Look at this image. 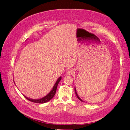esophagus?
Wrapping results in <instances>:
<instances>
[{
	"label": "esophagus",
	"instance_id": "esophagus-1",
	"mask_svg": "<svg viewBox=\"0 0 130 130\" xmlns=\"http://www.w3.org/2000/svg\"><path fill=\"white\" fill-rule=\"evenodd\" d=\"M74 73V70L73 69H71L67 72V74L68 75H72Z\"/></svg>",
	"mask_w": 130,
	"mask_h": 130
}]
</instances>
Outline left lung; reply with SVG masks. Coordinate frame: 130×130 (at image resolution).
Instances as JSON below:
<instances>
[{"mask_svg":"<svg viewBox=\"0 0 130 130\" xmlns=\"http://www.w3.org/2000/svg\"><path fill=\"white\" fill-rule=\"evenodd\" d=\"M74 91H75V93H76V95H77V98L80 100L81 102H83V100H82V99H81L80 98V97H79V95H78V94H77V91H76V87H74Z\"/></svg>","mask_w":130,"mask_h":130,"instance_id":"8db88e82","label":"left lung"}]
</instances>
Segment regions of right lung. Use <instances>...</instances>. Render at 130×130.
Segmentation results:
<instances>
[{"label":"right lung","mask_w":130,"mask_h":130,"mask_svg":"<svg viewBox=\"0 0 130 130\" xmlns=\"http://www.w3.org/2000/svg\"><path fill=\"white\" fill-rule=\"evenodd\" d=\"M61 77H60L59 78L57 79V80L56 81V83L54 84V85L52 88V89L51 90V91L50 92L46 95H45V97L41 98L40 99H31L29 98L28 97H27L26 96L23 95L25 97L27 100H28L29 101L35 103H39V104H43V103H47L48 101H50V100L52 99L53 98V97H54V95H55L56 91H57V86L59 84V82L61 80ZM15 84V83H14Z\"/></svg>","instance_id":"right-lung-1"}]
</instances>
